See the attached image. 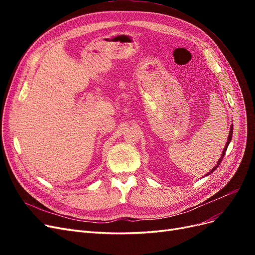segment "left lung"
<instances>
[{
  "mask_svg": "<svg viewBox=\"0 0 255 255\" xmlns=\"http://www.w3.org/2000/svg\"><path fill=\"white\" fill-rule=\"evenodd\" d=\"M232 135H233V126H231V128H230V133H229V137H228V141H227V143H226V146H225V149H223V151H222V154H221V157L219 158V160L217 161V165H216L212 170L208 172L206 175H208V174H211L214 170H216V169L218 168V166L220 165V163H221V160H222V158H223V156H225V154H226V152H227V149H228V145H229V143H230V141L232 140Z\"/></svg>",
  "mask_w": 255,
  "mask_h": 255,
  "instance_id": "1",
  "label": "left lung"
}]
</instances>
